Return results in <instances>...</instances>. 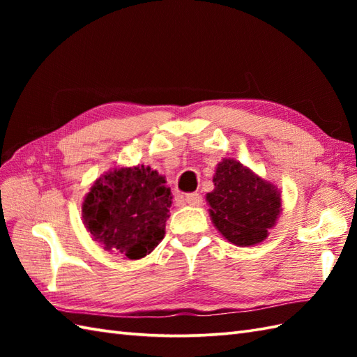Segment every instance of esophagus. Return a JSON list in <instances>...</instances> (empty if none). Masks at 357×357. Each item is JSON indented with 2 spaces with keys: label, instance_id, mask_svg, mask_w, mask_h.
<instances>
[{
  "label": "esophagus",
  "instance_id": "1",
  "mask_svg": "<svg viewBox=\"0 0 357 357\" xmlns=\"http://www.w3.org/2000/svg\"><path fill=\"white\" fill-rule=\"evenodd\" d=\"M184 201L187 206H190V207L202 206V196L199 193H188V195H185Z\"/></svg>",
  "mask_w": 357,
  "mask_h": 357
}]
</instances>
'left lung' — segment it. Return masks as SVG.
Wrapping results in <instances>:
<instances>
[{
    "label": "left lung",
    "instance_id": "left-lung-1",
    "mask_svg": "<svg viewBox=\"0 0 357 357\" xmlns=\"http://www.w3.org/2000/svg\"><path fill=\"white\" fill-rule=\"evenodd\" d=\"M213 184L206 199L216 230L239 247L267 239L282 211L279 188L233 158H224L216 165Z\"/></svg>",
    "mask_w": 357,
    "mask_h": 357
}]
</instances>
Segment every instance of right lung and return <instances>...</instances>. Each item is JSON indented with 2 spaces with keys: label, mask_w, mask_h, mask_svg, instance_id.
I'll use <instances>...</instances> for the list:
<instances>
[{
  "label": "right lung",
  "mask_w": 357,
  "mask_h": 357,
  "mask_svg": "<svg viewBox=\"0 0 357 357\" xmlns=\"http://www.w3.org/2000/svg\"><path fill=\"white\" fill-rule=\"evenodd\" d=\"M167 181L149 165L113 167L98 178L82 202L92 239L124 259H141L162 241L172 207Z\"/></svg>",
  "instance_id": "add662e5"
}]
</instances>
